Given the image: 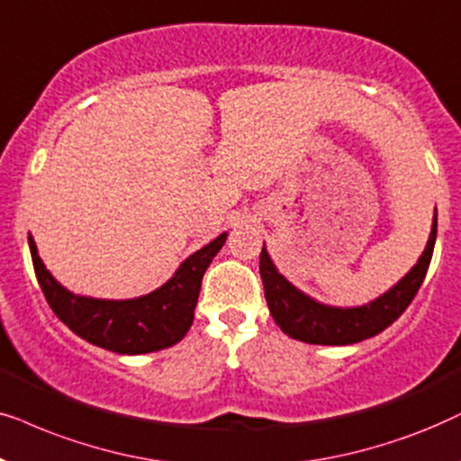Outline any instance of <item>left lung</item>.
Here are the masks:
<instances>
[{"label": "left lung", "mask_w": 461, "mask_h": 461, "mask_svg": "<svg viewBox=\"0 0 461 461\" xmlns=\"http://www.w3.org/2000/svg\"><path fill=\"white\" fill-rule=\"evenodd\" d=\"M434 242H437V214L430 238H428L426 250H423L415 267L398 282L394 288L382 297L363 308H329L310 299L308 294L297 291L285 276L278 274L269 259L266 247L259 257V272L266 291V302L269 314L278 327L293 339L305 343H318V346H348L369 339V337L382 333L388 329L420 291L428 267H430Z\"/></svg>", "instance_id": "obj_1"}]
</instances>
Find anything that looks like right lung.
<instances>
[{
    "mask_svg": "<svg viewBox=\"0 0 461 461\" xmlns=\"http://www.w3.org/2000/svg\"><path fill=\"white\" fill-rule=\"evenodd\" d=\"M225 238L227 234H221L185 259L158 291L128 302L77 297L52 278L40 259L33 238H29V249L48 305L73 333L118 354H147L175 346L187 335L194 322L202 276L223 247Z\"/></svg>",
    "mask_w": 461,
    "mask_h": 461,
    "instance_id": "obj_1",
    "label": "right lung"
}]
</instances>
